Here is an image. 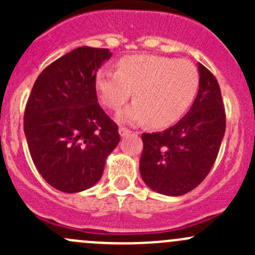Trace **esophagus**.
Returning a JSON list of instances; mask_svg holds the SVG:
<instances>
[{"label":"esophagus","instance_id":"obj_1","mask_svg":"<svg viewBox=\"0 0 255 255\" xmlns=\"http://www.w3.org/2000/svg\"><path fill=\"white\" fill-rule=\"evenodd\" d=\"M118 132H120L121 137H126V135L129 134L130 130L127 129V128H126V127H120V129H118Z\"/></svg>","mask_w":255,"mask_h":255}]
</instances>
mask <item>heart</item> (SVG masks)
I'll return each instance as SVG.
<instances>
[{"label": "heart", "mask_w": 255, "mask_h": 255, "mask_svg": "<svg viewBox=\"0 0 255 255\" xmlns=\"http://www.w3.org/2000/svg\"><path fill=\"white\" fill-rule=\"evenodd\" d=\"M199 82V71L191 61L142 54L121 59L117 71L100 69L94 84L102 104L112 110L125 105L134 91L135 101L117 113L120 122H149L163 128L184 116L196 96Z\"/></svg>", "instance_id": "heart-1"}]
</instances>
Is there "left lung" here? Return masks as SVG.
<instances>
[{"label": "left lung", "mask_w": 255, "mask_h": 255, "mask_svg": "<svg viewBox=\"0 0 255 255\" xmlns=\"http://www.w3.org/2000/svg\"><path fill=\"white\" fill-rule=\"evenodd\" d=\"M199 91L189 112L164 132L143 133L139 170L158 194L181 196L199 186L215 164L226 130L220 86L202 64Z\"/></svg>", "instance_id": "left-lung-1"}]
</instances>
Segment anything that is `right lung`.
<instances>
[{"mask_svg": "<svg viewBox=\"0 0 255 255\" xmlns=\"http://www.w3.org/2000/svg\"><path fill=\"white\" fill-rule=\"evenodd\" d=\"M112 53L80 47L42 71L24 111V134L35 168L59 191L80 192L101 179L120 143L118 127L97 104L95 75Z\"/></svg>", "mask_w": 255, "mask_h": 255, "instance_id": "right-lung-1", "label": "right lung"}]
</instances>
